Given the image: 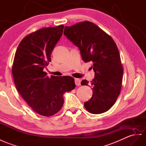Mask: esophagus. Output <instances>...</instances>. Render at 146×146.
Returning <instances> with one entry per match:
<instances>
[{"instance_id": "34e87169", "label": "esophagus", "mask_w": 146, "mask_h": 146, "mask_svg": "<svg viewBox=\"0 0 146 146\" xmlns=\"http://www.w3.org/2000/svg\"><path fill=\"white\" fill-rule=\"evenodd\" d=\"M74 82H75V84L76 86H80L81 85V80L78 78H75L74 79Z\"/></svg>"}]
</instances>
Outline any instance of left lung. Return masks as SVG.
I'll return each mask as SVG.
<instances>
[{
  "instance_id": "8db88e82",
  "label": "left lung",
  "mask_w": 146,
  "mask_h": 146,
  "mask_svg": "<svg viewBox=\"0 0 146 146\" xmlns=\"http://www.w3.org/2000/svg\"><path fill=\"white\" fill-rule=\"evenodd\" d=\"M64 35L79 47L85 62H91L95 78L93 93L84 106L89 113H102L113 106L121 92L123 68L118 47L112 37L94 23L81 21L65 27ZM81 85L89 84L84 80Z\"/></svg>"
}]
</instances>
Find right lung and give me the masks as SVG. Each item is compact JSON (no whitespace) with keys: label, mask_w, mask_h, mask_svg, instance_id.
<instances>
[{"label":"right lung","mask_w":146,"mask_h":146,"mask_svg":"<svg viewBox=\"0 0 146 146\" xmlns=\"http://www.w3.org/2000/svg\"><path fill=\"white\" fill-rule=\"evenodd\" d=\"M63 28V25L43 28L25 36L14 57L12 71L18 91L33 110L44 117L60 110L64 93L76 86L72 76L49 78L44 72L51 62V53Z\"/></svg>","instance_id":"add662e5"}]
</instances>
